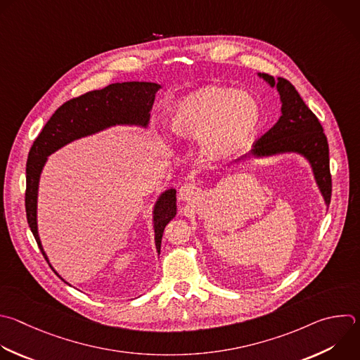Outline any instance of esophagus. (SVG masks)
I'll return each mask as SVG.
<instances>
[{
    "mask_svg": "<svg viewBox=\"0 0 360 360\" xmlns=\"http://www.w3.org/2000/svg\"><path fill=\"white\" fill-rule=\"evenodd\" d=\"M198 195V188L192 184H185L179 189V199L184 202H191L196 198Z\"/></svg>",
    "mask_w": 360,
    "mask_h": 360,
    "instance_id": "34e87169",
    "label": "esophagus"
}]
</instances>
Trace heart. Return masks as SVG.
<instances>
[{
    "mask_svg": "<svg viewBox=\"0 0 360 360\" xmlns=\"http://www.w3.org/2000/svg\"><path fill=\"white\" fill-rule=\"evenodd\" d=\"M262 118V107L252 94L212 84L178 100L167 126L181 140H199L202 157L219 161L245 148Z\"/></svg>",
    "mask_w": 360,
    "mask_h": 360,
    "instance_id": "b5f03b06",
    "label": "heart"
}]
</instances>
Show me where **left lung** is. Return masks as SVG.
<instances>
[{
  "instance_id": "1",
  "label": "left lung",
  "mask_w": 360,
  "mask_h": 360,
  "mask_svg": "<svg viewBox=\"0 0 360 360\" xmlns=\"http://www.w3.org/2000/svg\"><path fill=\"white\" fill-rule=\"evenodd\" d=\"M257 76L278 91L281 115L278 122L257 140L249 154L234 160L230 165L284 154L301 155L309 164L315 184L328 207L332 193L329 147L319 120L288 80L274 79L267 73H257Z\"/></svg>"
}]
</instances>
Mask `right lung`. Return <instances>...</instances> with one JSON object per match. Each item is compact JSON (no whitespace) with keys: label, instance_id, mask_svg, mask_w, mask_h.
Masks as SVG:
<instances>
[{"label":"right lung","instance_id":"obj_1","mask_svg":"<svg viewBox=\"0 0 360 360\" xmlns=\"http://www.w3.org/2000/svg\"><path fill=\"white\" fill-rule=\"evenodd\" d=\"M160 89H162V84L154 82H122L72 98L53 112L34 141L27 162L25 209L31 231L51 267L52 264L44 250L38 231L39 181L48 157L76 140L94 136L115 126L147 129L155 94ZM175 216L176 189L169 188L157 198L153 207L154 240L158 255L161 252L164 229ZM52 270L56 273L53 267Z\"/></svg>","mask_w":360,"mask_h":360}]
</instances>
